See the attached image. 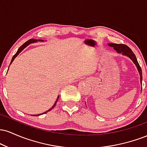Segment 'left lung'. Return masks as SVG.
<instances>
[{
    "mask_svg": "<svg viewBox=\"0 0 147 147\" xmlns=\"http://www.w3.org/2000/svg\"><path fill=\"white\" fill-rule=\"evenodd\" d=\"M110 46L113 47L115 50L117 51L118 53H122V55H126V56L129 57L131 60L133 61V63L136 64V67L138 68V71H139L140 75V81L142 82V72L141 67L140 66L139 63H138L137 59H136V55L133 53L131 49L127 46L126 45L124 44H117V43H109V44Z\"/></svg>",
    "mask_w": 147,
    "mask_h": 147,
    "instance_id": "1",
    "label": "left lung"
}]
</instances>
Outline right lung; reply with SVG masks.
Returning a JSON list of instances; mask_svg holds the SVG:
<instances>
[{"label":"right lung","mask_w":147,"mask_h":147,"mask_svg":"<svg viewBox=\"0 0 147 147\" xmlns=\"http://www.w3.org/2000/svg\"><path fill=\"white\" fill-rule=\"evenodd\" d=\"M34 41H36V39H34V38H32V39H30V40H28V41H26V42H25V43H23V45H22L21 47H20V48H19V49H18V51H17V52H16V54H15V55H14V56H13V57H12V59H11V63H12V61H14V59H15V58H16V57L18 56V54H19V53H20V52H21L22 51V50H23V49H24V48H25V47H26V46H28V45H29V44H30V43H32V42H34ZM59 96H58V97H57V101H56V102H55V104H54V106H52V109H50V110H49L48 111H50V110H52V109H53V108H54V107H55V105H56V104H57V101H58V99H59ZM47 112H48V111H46V112L43 113H42V114H44V113H47ZM38 115H40V114H38V115H33V116H38Z\"/></svg>","instance_id":"add662e5"}]
</instances>
